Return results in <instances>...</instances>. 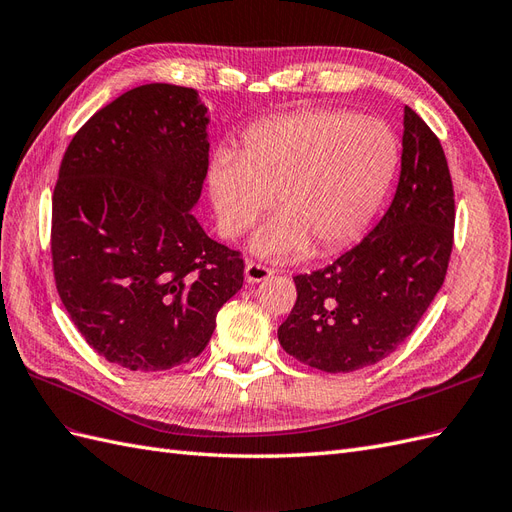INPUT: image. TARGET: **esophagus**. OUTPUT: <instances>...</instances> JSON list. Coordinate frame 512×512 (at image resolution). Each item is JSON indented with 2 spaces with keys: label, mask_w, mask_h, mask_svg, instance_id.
<instances>
[{
  "label": "esophagus",
  "mask_w": 512,
  "mask_h": 512,
  "mask_svg": "<svg viewBox=\"0 0 512 512\" xmlns=\"http://www.w3.org/2000/svg\"><path fill=\"white\" fill-rule=\"evenodd\" d=\"M270 276H272V270L266 268V266H261V264H255V261H248V264L244 266L246 283H261V281L270 279Z\"/></svg>",
  "instance_id": "obj_1"
}]
</instances>
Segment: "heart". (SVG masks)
I'll return each instance as SVG.
<instances>
[{"label":"heart","instance_id":"obj_1","mask_svg":"<svg viewBox=\"0 0 512 512\" xmlns=\"http://www.w3.org/2000/svg\"><path fill=\"white\" fill-rule=\"evenodd\" d=\"M399 165L390 126L369 115L309 109L246 130L242 152L218 148L208 184L218 225L229 238L274 206L253 248L274 261L326 255L352 242L382 203Z\"/></svg>","mask_w":512,"mask_h":512}]
</instances>
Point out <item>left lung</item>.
I'll list each match as a JSON object with an SVG mask.
<instances>
[{
	"mask_svg": "<svg viewBox=\"0 0 512 512\" xmlns=\"http://www.w3.org/2000/svg\"><path fill=\"white\" fill-rule=\"evenodd\" d=\"M455 229L442 143L405 107L399 186L367 238L334 264L294 276L298 300L279 328L289 356L352 373L390 356L440 291Z\"/></svg>",
	"mask_w": 512,
	"mask_h": 512,
	"instance_id": "1",
	"label": "left lung"
}]
</instances>
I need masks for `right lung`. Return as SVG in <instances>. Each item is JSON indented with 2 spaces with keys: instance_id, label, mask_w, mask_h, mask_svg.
<instances>
[{
  "instance_id": "1",
  "label": "right lung",
  "mask_w": 512,
  "mask_h": 512,
  "mask_svg": "<svg viewBox=\"0 0 512 512\" xmlns=\"http://www.w3.org/2000/svg\"><path fill=\"white\" fill-rule=\"evenodd\" d=\"M208 122L191 87L139 85L96 111L62 158L57 294L87 345L128 371L197 358L244 283L240 253L191 212L208 173Z\"/></svg>"
}]
</instances>
